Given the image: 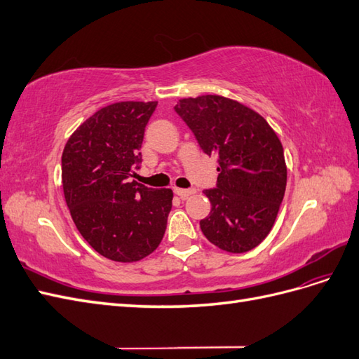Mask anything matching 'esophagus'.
<instances>
[{
    "mask_svg": "<svg viewBox=\"0 0 359 359\" xmlns=\"http://www.w3.org/2000/svg\"><path fill=\"white\" fill-rule=\"evenodd\" d=\"M173 191H175V194H178V196L182 199H186V198L191 196V194L196 193V190L194 189H178V187L173 189Z\"/></svg>",
    "mask_w": 359,
    "mask_h": 359,
    "instance_id": "1",
    "label": "esophagus"
}]
</instances>
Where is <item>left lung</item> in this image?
<instances>
[{
  "instance_id": "left-lung-1",
  "label": "left lung",
  "mask_w": 359,
  "mask_h": 359,
  "mask_svg": "<svg viewBox=\"0 0 359 359\" xmlns=\"http://www.w3.org/2000/svg\"><path fill=\"white\" fill-rule=\"evenodd\" d=\"M175 112L205 154L219 161L215 187L203 190L211 212L201 220L208 241L244 253L273 229L283 202L287 169L281 142L264 116L222 95L182 99Z\"/></svg>"
}]
</instances>
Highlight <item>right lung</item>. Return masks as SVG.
<instances>
[{
    "label": "right lung",
    "instance_id": "obj_1",
    "mask_svg": "<svg viewBox=\"0 0 359 359\" xmlns=\"http://www.w3.org/2000/svg\"><path fill=\"white\" fill-rule=\"evenodd\" d=\"M157 102H119L76 130L61 158L64 198L72 219L97 253L136 262L163 240L172 208L170 189L132 181L142 163L145 127Z\"/></svg>",
    "mask_w": 359,
    "mask_h": 359
}]
</instances>
